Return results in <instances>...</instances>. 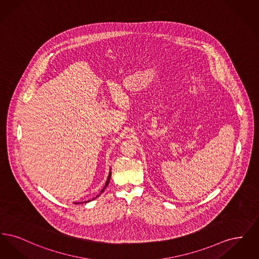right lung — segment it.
Returning <instances> with one entry per match:
<instances>
[{
    "instance_id": "obj_1",
    "label": "right lung",
    "mask_w": 259,
    "mask_h": 259,
    "mask_svg": "<svg viewBox=\"0 0 259 259\" xmlns=\"http://www.w3.org/2000/svg\"><path fill=\"white\" fill-rule=\"evenodd\" d=\"M111 170H110V172H109V177H108V180H107V182H106V184H105V186H104V187H103V189H102V190H101V192H100V194H101V193H103V192H104V191H105V189H106V187H107V186H108V185H109V184H110V180H111ZM100 194H99V195H100ZM99 195H97V196H96V197H95V198L99 197ZM93 199H94V198H93ZM85 202H89V201H85ZM74 204H78V203H74Z\"/></svg>"
}]
</instances>
